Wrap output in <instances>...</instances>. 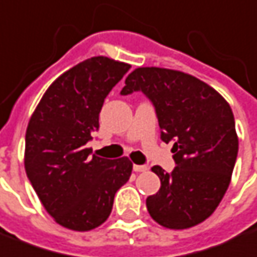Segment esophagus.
<instances>
[{"label":"esophagus","mask_w":257,"mask_h":257,"mask_svg":"<svg viewBox=\"0 0 257 257\" xmlns=\"http://www.w3.org/2000/svg\"><path fill=\"white\" fill-rule=\"evenodd\" d=\"M133 169H134V172H137V173L147 172V170H148V167L145 166V165H134Z\"/></svg>","instance_id":"esophagus-1"}]
</instances>
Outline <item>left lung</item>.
Masks as SVG:
<instances>
[{
  "label": "left lung",
  "instance_id": "1",
  "mask_svg": "<svg viewBox=\"0 0 257 257\" xmlns=\"http://www.w3.org/2000/svg\"><path fill=\"white\" fill-rule=\"evenodd\" d=\"M123 95L143 91L152 101L165 143L173 141L177 166L152 172L161 190L147 198L151 217L170 230L199 224L223 199L238 155L231 106L202 80L165 67H137L125 77Z\"/></svg>",
  "mask_w": 257,
  "mask_h": 257
}]
</instances>
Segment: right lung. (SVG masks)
Wrapping results in <instances>:
<instances>
[{"instance_id": "add662e5", "label": "right lung", "mask_w": 257, "mask_h": 257, "mask_svg": "<svg viewBox=\"0 0 257 257\" xmlns=\"http://www.w3.org/2000/svg\"><path fill=\"white\" fill-rule=\"evenodd\" d=\"M128 63L92 56L61 74L29 120L25 169L40 201L58 224L90 231L106 221L114 194L132 176V161L91 156V133L110 90Z\"/></svg>"}]
</instances>
